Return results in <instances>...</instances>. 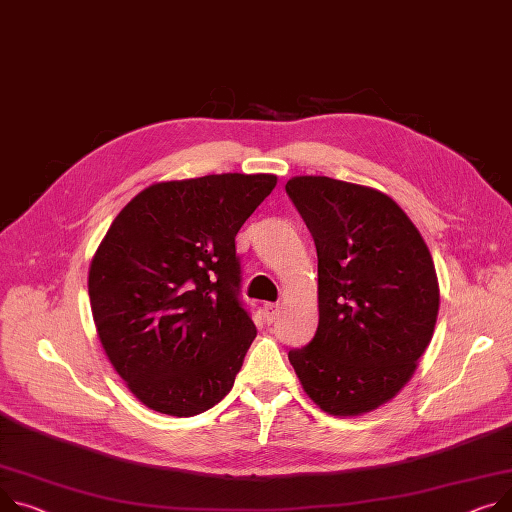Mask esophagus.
Instances as JSON below:
<instances>
[{
	"mask_svg": "<svg viewBox=\"0 0 512 512\" xmlns=\"http://www.w3.org/2000/svg\"><path fill=\"white\" fill-rule=\"evenodd\" d=\"M280 309H282V306H280V304H276V302H267V304L263 306V313H265V319H267L269 323H274V321L278 319V315H280Z\"/></svg>",
	"mask_w": 512,
	"mask_h": 512,
	"instance_id": "obj_1",
	"label": "esophagus"
}]
</instances>
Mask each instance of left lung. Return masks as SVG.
<instances>
[{
    "label": "left lung",
    "instance_id": "obj_1",
    "mask_svg": "<svg viewBox=\"0 0 512 512\" xmlns=\"http://www.w3.org/2000/svg\"><path fill=\"white\" fill-rule=\"evenodd\" d=\"M286 193L319 259V327L290 364L323 412L362 416L405 387L430 344L440 304L432 255L379 189L304 175Z\"/></svg>",
    "mask_w": 512,
    "mask_h": 512
}]
</instances>
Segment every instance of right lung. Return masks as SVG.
<instances>
[{"label":"right lung","mask_w":512,"mask_h":512,"mask_svg":"<svg viewBox=\"0 0 512 512\" xmlns=\"http://www.w3.org/2000/svg\"><path fill=\"white\" fill-rule=\"evenodd\" d=\"M276 175L162 181L113 220L88 271L98 339L129 391L189 418L228 395L257 335L234 236Z\"/></svg>","instance_id":"obj_1"}]
</instances>
